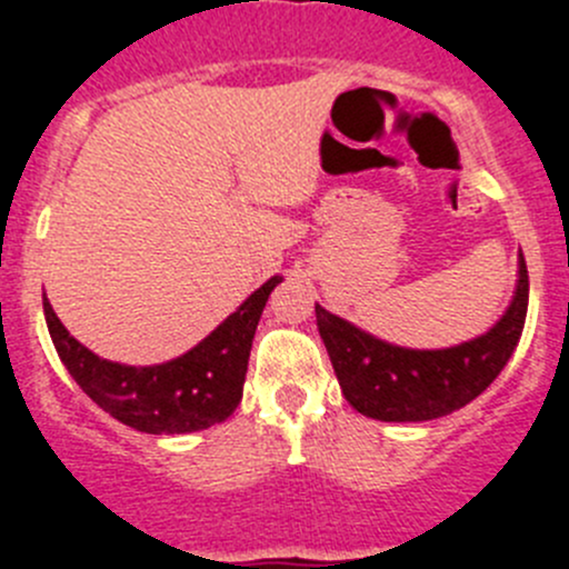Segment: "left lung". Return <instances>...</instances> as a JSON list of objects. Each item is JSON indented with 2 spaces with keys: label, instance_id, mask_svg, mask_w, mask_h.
<instances>
[{
  "label": "left lung",
  "instance_id": "left-lung-1",
  "mask_svg": "<svg viewBox=\"0 0 569 569\" xmlns=\"http://www.w3.org/2000/svg\"><path fill=\"white\" fill-rule=\"evenodd\" d=\"M529 311V272L518 258V286L503 317L487 332L446 349H410L382 341L317 306L319 336L343 399L377 421H432L473 401L501 375Z\"/></svg>",
  "mask_w": 569,
  "mask_h": 569
}]
</instances>
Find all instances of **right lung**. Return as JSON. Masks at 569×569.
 Masks as SVG:
<instances>
[{"mask_svg": "<svg viewBox=\"0 0 569 569\" xmlns=\"http://www.w3.org/2000/svg\"><path fill=\"white\" fill-rule=\"evenodd\" d=\"M280 280L269 278L198 347L157 366H126L90 352L57 319L46 295L43 313L68 375L101 410L137 432L187 435L226 421L242 401L252 336Z\"/></svg>", "mask_w": 569, "mask_h": 569, "instance_id": "1", "label": "right lung"}]
</instances>
